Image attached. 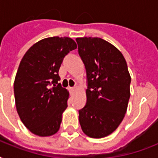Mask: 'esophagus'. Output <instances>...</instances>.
Here are the masks:
<instances>
[{"label":"esophagus","mask_w":158,"mask_h":158,"mask_svg":"<svg viewBox=\"0 0 158 158\" xmlns=\"http://www.w3.org/2000/svg\"><path fill=\"white\" fill-rule=\"evenodd\" d=\"M77 89H78V87L75 86V87H73V88H71V89H70V90H71L72 92H74V91H76Z\"/></svg>","instance_id":"1"}]
</instances>
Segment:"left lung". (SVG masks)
I'll use <instances>...</instances> for the list:
<instances>
[{"label": "left lung", "mask_w": 158, "mask_h": 158, "mask_svg": "<svg viewBox=\"0 0 158 158\" xmlns=\"http://www.w3.org/2000/svg\"><path fill=\"white\" fill-rule=\"evenodd\" d=\"M79 54L86 69L87 102L79 110L83 132L101 139L120 125L130 97V78L122 53L100 38H77Z\"/></svg>", "instance_id": "8db88e82"}]
</instances>
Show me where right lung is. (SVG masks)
<instances>
[{
  "instance_id": "add662e5",
  "label": "right lung",
  "mask_w": 158,
  "mask_h": 158,
  "mask_svg": "<svg viewBox=\"0 0 158 158\" xmlns=\"http://www.w3.org/2000/svg\"><path fill=\"white\" fill-rule=\"evenodd\" d=\"M77 48L70 38H44L22 58L14 83L16 110L30 132L41 137L59 130L69 92L58 83L64 57Z\"/></svg>"
}]
</instances>
